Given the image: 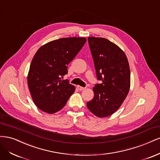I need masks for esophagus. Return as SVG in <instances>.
Masks as SVG:
<instances>
[{"label": "esophagus", "instance_id": "obj_1", "mask_svg": "<svg viewBox=\"0 0 160 160\" xmlns=\"http://www.w3.org/2000/svg\"><path fill=\"white\" fill-rule=\"evenodd\" d=\"M77 88H78L79 90L82 91V90H84L85 89L84 87H82V86H77Z\"/></svg>", "mask_w": 160, "mask_h": 160}]
</instances>
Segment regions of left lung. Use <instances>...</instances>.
I'll list each match as a JSON object with an SVG mask.
<instances>
[{
  "label": "left lung",
  "mask_w": 160,
  "mask_h": 160,
  "mask_svg": "<svg viewBox=\"0 0 160 160\" xmlns=\"http://www.w3.org/2000/svg\"><path fill=\"white\" fill-rule=\"evenodd\" d=\"M97 79L101 84L93 88L94 98L87 107L95 116L104 118L120 107L130 87V70L123 51L104 38L88 37Z\"/></svg>",
  "instance_id": "left-lung-1"
}]
</instances>
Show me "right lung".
<instances>
[{"mask_svg": "<svg viewBox=\"0 0 160 160\" xmlns=\"http://www.w3.org/2000/svg\"><path fill=\"white\" fill-rule=\"evenodd\" d=\"M86 42L79 37L62 38L41 46L32 58L27 77L32 98L40 110L54 114L60 110L75 91L68 80V64Z\"/></svg>", "mask_w": 160, "mask_h": 160, "instance_id": "obj_1", "label": "right lung"}]
</instances>
